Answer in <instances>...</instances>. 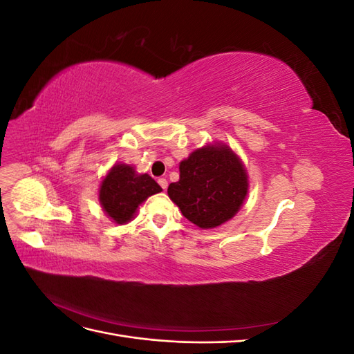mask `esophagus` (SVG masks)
Wrapping results in <instances>:
<instances>
[{
    "instance_id": "1",
    "label": "esophagus",
    "mask_w": 354,
    "mask_h": 354,
    "mask_svg": "<svg viewBox=\"0 0 354 354\" xmlns=\"http://www.w3.org/2000/svg\"><path fill=\"white\" fill-rule=\"evenodd\" d=\"M158 183H159V186L162 187L164 190H167V187H168V181H167V178H159V180H158Z\"/></svg>"
}]
</instances>
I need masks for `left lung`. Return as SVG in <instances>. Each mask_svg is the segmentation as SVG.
Instances as JSON below:
<instances>
[{
  "label": "left lung",
  "instance_id": "1",
  "mask_svg": "<svg viewBox=\"0 0 354 354\" xmlns=\"http://www.w3.org/2000/svg\"><path fill=\"white\" fill-rule=\"evenodd\" d=\"M178 168L180 180L168 186V196L198 227L221 226L241 209L248 194V176L227 145L199 147Z\"/></svg>",
  "mask_w": 354,
  "mask_h": 354
}]
</instances>
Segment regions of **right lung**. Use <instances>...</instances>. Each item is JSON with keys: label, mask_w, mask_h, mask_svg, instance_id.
Returning a JSON list of instances; mask_svg holds the SVG:
<instances>
[{"label": "right lung", "mask_w": 354, "mask_h": 354, "mask_svg": "<svg viewBox=\"0 0 354 354\" xmlns=\"http://www.w3.org/2000/svg\"><path fill=\"white\" fill-rule=\"evenodd\" d=\"M160 190L162 187L149 174L136 173L131 165L115 164L102 180L99 201L113 223L125 224L134 218L142 202Z\"/></svg>", "instance_id": "1"}]
</instances>
